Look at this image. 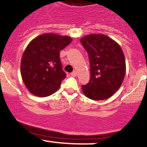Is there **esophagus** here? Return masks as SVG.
<instances>
[{"mask_svg": "<svg viewBox=\"0 0 147 147\" xmlns=\"http://www.w3.org/2000/svg\"><path fill=\"white\" fill-rule=\"evenodd\" d=\"M71 76H74V77H76L77 76V73L76 71H74L72 72L71 74Z\"/></svg>", "mask_w": 147, "mask_h": 147, "instance_id": "obj_1", "label": "esophagus"}]
</instances>
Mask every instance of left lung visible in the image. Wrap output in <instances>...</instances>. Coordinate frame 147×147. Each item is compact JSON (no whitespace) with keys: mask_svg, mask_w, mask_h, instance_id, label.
I'll use <instances>...</instances> for the list:
<instances>
[{"mask_svg":"<svg viewBox=\"0 0 147 147\" xmlns=\"http://www.w3.org/2000/svg\"><path fill=\"white\" fill-rule=\"evenodd\" d=\"M89 54L91 76L82 90L95 100L110 98L119 89L126 74V60L119 44L103 34H90L80 39Z\"/></svg>","mask_w":147,"mask_h":147,"instance_id":"obj_1","label":"left lung"}]
</instances>
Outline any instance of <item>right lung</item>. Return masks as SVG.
<instances>
[{
	"label": "right lung",
	"instance_id": "obj_1",
	"mask_svg": "<svg viewBox=\"0 0 147 147\" xmlns=\"http://www.w3.org/2000/svg\"><path fill=\"white\" fill-rule=\"evenodd\" d=\"M71 42L69 36L45 33L29 43L21 57V74L31 94L46 97L59 90L66 77L60 52Z\"/></svg>",
	"mask_w": 147,
	"mask_h": 147
}]
</instances>
